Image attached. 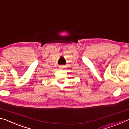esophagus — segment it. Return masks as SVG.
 Returning a JSON list of instances; mask_svg holds the SVG:
<instances>
[{
	"mask_svg": "<svg viewBox=\"0 0 129 129\" xmlns=\"http://www.w3.org/2000/svg\"><path fill=\"white\" fill-rule=\"evenodd\" d=\"M63 68H64V67H63V66H60V69H62Z\"/></svg>",
	"mask_w": 129,
	"mask_h": 129,
	"instance_id": "obj_1",
	"label": "esophagus"
}]
</instances>
